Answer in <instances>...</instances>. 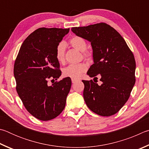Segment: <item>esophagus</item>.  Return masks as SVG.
Returning <instances> with one entry per match:
<instances>
[{
	"mask_svg": "<svg viewBox=\"0 0 149 149\" xmlns=\"http://www.w3.org/2000/svg\"><path fill=\"white\" fill-rule=\"evenodd\" d=\"M78 81L77 79H72V84H74V83H75L76 82Z\"/></svg>",
	"mask_w": 149,
	"mask_h": 149,
	"instance_id": "1",
	"label": "esophagus"
}]
</instances>
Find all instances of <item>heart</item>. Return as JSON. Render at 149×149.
Here are the masks:
<instances>
[{"instance_id":"heart-1","label":"heart","mask_w":149,"mask_h":149,"mask_svg":"<svg viewBox=\"0 0 149 149\" xmlns=\"http://www.w3.org/2000/svg\"><path fill=\"white\" fill-rule=\"evenodd\" d=\"M70 44L73 48L82 52V56L86 59L90 60L92 57V52L87 50V42L84 38L79 36H74L70 39ZM66 44L64 42H60L56 49V57L57 61L63 63L65 61ZM87 67L86 64L81 63L79 64L70 65L63 70V74L65 77H69L72 79H77L86 71Z\"/></svg>"}]
</instances>
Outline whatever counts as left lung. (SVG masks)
<instances>
[{
    "instance_id": "1",
    "label": "left lung",
    "mask_w": 149,
    "mask_h": 149,
    "mask_svg": "<svg viewBox=\"0 0 149 149\" xmlns=\"http://www.w3.org/2000/svg\"><path fill=\"white\" fill-rule=\"evenodd\" d=\"M71 30L91 42L94 63L87 74L94 79L99 76L102 82L98 85L92 80H82L85 102L95 114L113 115L128 100L135 84L134 54L120 33L105 23L72 27Z\"/></svg>"
}]
</instances>
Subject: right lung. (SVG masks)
Returning <instances> with one entry per match:
<instances>
[{
    "mask_svg": "<svg viewBox=\"0 0 149 149\" xmlns=\"http://www.w3.org/2000/svg\"><path fill=\"white\" fill-rule=\"evenodd\" d=\"M69 32V29H38L23 42L15 59L17 92L29 113L40 120L55 118L65 107L71 80L67 77L52 85L48 80L61 76L56 49Z\"/></svg>",
    "mask_w": 149,
    "mask_h": 149,
    "instance_id": "add662e5",
    "label": "right lung"
}]
</instances>
